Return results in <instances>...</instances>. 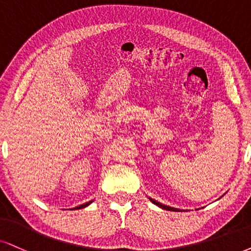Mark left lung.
<instances>
[{"instance_id":"8db88e82","label":"left lung","mask_w":251,"mask_h":251,"mask_svg":"<svg viewBox=\"0 0 251 251\" xmlns=\"http://www.w3.org/2000/svg\"><path fill=\"white\" fill-rule=\"evenodd\" d=\"M148 199H149V201H151V202H153L154 205H156V206H158V207L163 208V210H167V211H174V212H182V211H183V210H179V208H175V207H171V206H167V205H164V204H162V202H158L157 201H155V199L151 198V197H148Z\"/></svg>"}]
</instances>
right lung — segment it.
Listing matches in <instances>:
<instances>
[{
    "label": "right lung",
    "instance_id": "add662e5",
    "mask_svg": "<svg viewBox=\"0 0 251 251\" xmlns=\"http://www.w3.org/2000/svg\"><path fill=\"white\" fill-rule=\"evenodd\" d=\"M93 201H90L85 202V204H82V205H80V206H76V207L73 208V210H81V208H84V207H87V206L90 205L91 202H93Z\"/></svg>",
    "mask_w": 251,
    "mask_h": 251
}]
</instances>
